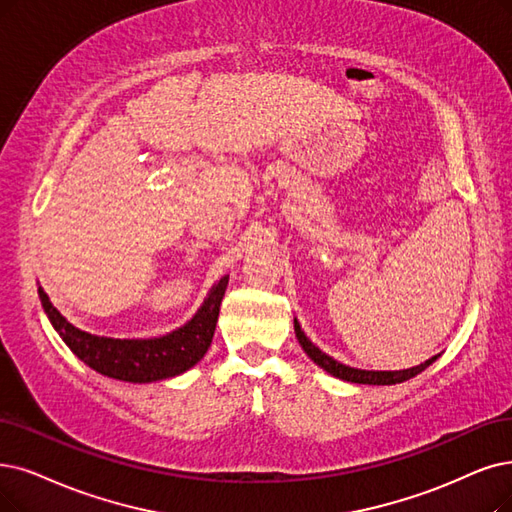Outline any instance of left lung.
Returning <instances> with one entry per match:
<instances>
[{
    "label": "left lung",
    "instance_id": "obj_1",
    "mask_svg": "<svg viewBox=\"0 0 512 512\" xmlns=\"http://www.w3.org/2000/svg\"><path fill=\"white\" fill-rule=\"evenodd\" d=\"M294 332H296V338H298L300 346L304 349V353L309 355L319 367H323V370H325L327 374H332V376H336V378H340V380H346V382H357V384H382V386H384V384H399V382H405V380H410V378L418 376L420 372H424L426 367L431 365V363L439 357V355H435V357H431V359L420 363V365H416V367H410V370H399V372H370V370H357V367L344 365V363L332 359L330 355H325L323 351H319L317 346H315L309 338L304 336L298 319H294Z\"/></svg>",
    "mask_w": 512,
    "mask_h": 512
}]
</instances>
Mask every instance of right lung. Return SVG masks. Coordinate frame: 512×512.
<instances>
[{"mask_svg": "<svg viewBox=\"0 0 512 512\" xmlns=\"http://www.w3.org/2000/svg\"><path fill=\"white\" fill-rule=\"evenodd\" d=\"M227 283L229 277H222L191 321L159 338L121 340L88 334L60 315L42 288L37 294L58 336L92 370L124 382H155L187 372L208 353Z\"/></svg>", "mask_w": 512, "mask_h": 512, "instance_id": "1", "label": "right lung"}]
</instances>
